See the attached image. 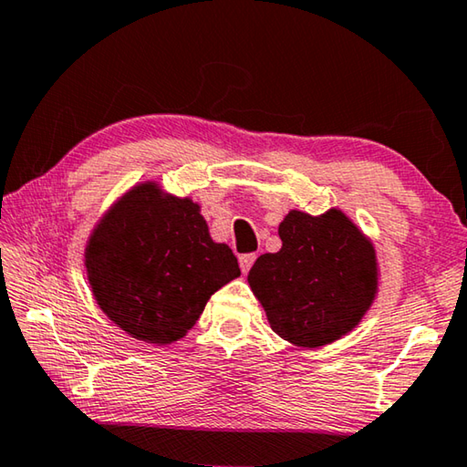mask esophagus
Returning <instances> with one entry per match:
<instances>
[{
    "label": "esophagus",
    "instance_id": "obj_1",
    "mask_svg": "<svg viewBox=\"0 0 467 467\" xmlns=\"http://www.w3.org/2000/svg\"><path fill=\"white\" fill-rule=\"evenodd\" d=\"M255 259H257L255 253H244V255H241V257H239V264H241V270H243V274H247V272L251 270V265L255 264Z\"/></svg>",
    "mask_w": 467,
    "mask_h": 467
}]
</instances>
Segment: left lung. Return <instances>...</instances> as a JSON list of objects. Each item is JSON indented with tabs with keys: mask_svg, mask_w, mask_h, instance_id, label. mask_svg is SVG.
I'll use <instances>...</instances> for the list:
<instances>
[{
	"mask_svg": "<svg viewBox=\"0 0 467 467\" xmlns=\"http://www.w3.org/2000/svg\"><path fill=\"white\" fill-rule=\"evenodd\" d=\"M278 234L282 249L259 255L249 270L253 295L290 344L336 342L358 326L377 296L373 243L337 208L321 216L290 210Z\"/></svg>",
	"mask_w": 467,
	"mask_h": 467,
	"instance_id": "obj_1",
	"label": "left lung"
}]
</instances>
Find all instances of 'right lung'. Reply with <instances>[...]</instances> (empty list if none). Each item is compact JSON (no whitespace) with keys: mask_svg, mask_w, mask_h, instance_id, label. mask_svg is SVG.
I'll return each mask as SVG.
<instances>
[{"mask_svg":"<svg viewBox=\"0 0 467 467\" xmlns=\"http://www.w3.org/2000/svg\"><path fill=\"white\" fill-rule=\"evenodd\" d=\"M94 300L125 334L167 346L195 326L218 288L239 278L228 244L212 241L200 203L133 185L99 220L84 251Z\"/></svg>","mask_w":467,"mask_h":467,"instance_id":"1","label":"right lung"}]
</instances>
